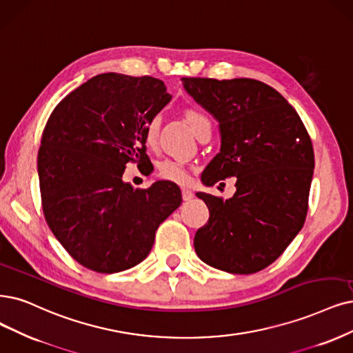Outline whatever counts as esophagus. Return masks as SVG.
I'll return each instance as SVG.
<instances>
[{
    "mask_svg": "<svg viewBox=\"0 0 353 353\" xmlns=\"http://www.w3.org/2000/svg\"><path fill=\"white\" fill-rule=\"evenodd\" d=\"M181 198H183V201H190L193 198V192L188 188H183L181 189Z\"/></svg>",
    "mask_w": 353,
    "mask_h": 353,
    "instance_id": "esophagus-1",
    "label": "esophagus"
}]
</instances>
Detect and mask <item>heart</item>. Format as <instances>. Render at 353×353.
<instances>
[{
  "mask_svg": "<svg viewBox=\"0 0 353 353\" xmlns=\"http://www.w3.org/2000/svg\"><path fill=\"white\" fill-rule=\"evenodd\" d=\"M185 117L196 137L202 132L203 129L211 128V122H210V119H208V116L199 110L188 109L185 112ZM160 123H161V121L159 116L152 117V119L147 123L145 132H143V138H145V142L148 143V145H154L155 143L157 137H159V132H160ZM159 174L164 180L174 181V183H186L189 179V173H188L185 164L180 161H176V160L161 161L159 165Z\"/></svg>",
  "mask_w": 353,
  "mask_h": 353,
  "instance_id": "b5f03b06",
  "label": "heart"
}]
</instances>
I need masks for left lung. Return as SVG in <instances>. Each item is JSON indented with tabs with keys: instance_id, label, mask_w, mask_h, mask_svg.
I'll list each match as a JSON object with an SVG mask.
<instances>
[{
	"instance_id": "1",
	"label": "left lung",
	"mask_w": 353,
	"mask_h": 353,
	"mask_svg": "<svg viewBox=\"0 0 353 353\" xmlns=\"http://www.w3.org/2000/svg\"><path fill=\"white\" fill-rule=\"evenodd\" d=\"M186 93L219 123L221 150L205 186L237 177L223 201L199 192L210 219L194 234L202 262L234 275L268 268L301 231L314 151L298 113L275 88L252 78H181Z\"/></svg>"
}]
</instances>
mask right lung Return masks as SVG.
<instances>
[{"label": "right lung", "instance_id": "add662e5", "mask_svg": "<svg viewBox=\"0 0 353 353\" xmlns=\"http://www.w3.org/2000/svg\"><path fill=\"white\" fill-rule=\"evenodd\" d=\"M172 100L161 80L100 74L52 112L37 154L43 214L72 259L99 273L145 259L155 231L181 203L173 181H123L126 163L147 161V123Z\"/></svg>", "mask_w": 353, "mask_h": 353}]
</instances>
